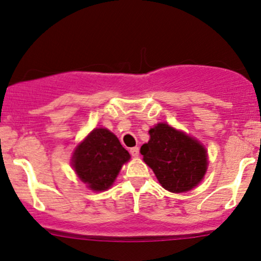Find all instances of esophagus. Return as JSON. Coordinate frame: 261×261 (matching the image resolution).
Segmentation results:
<instances>
[{
	"label": "esophagus",
	"mask_w": 261,
	"mask_h": 261,
	"mask_svg": "<svg viewBox=\"0 0 261 261\" xmlns=\"http://www.w3.org/2000/svg\"><path fill=\"white\" fill-rule=\"evenodd\" d=\"M130 153L131 155L135 156V158H137V156L140 155V148L139 147H133V148H130Z\"/></svg>",
	"instance_id": "obj_1"
}]
</instances>
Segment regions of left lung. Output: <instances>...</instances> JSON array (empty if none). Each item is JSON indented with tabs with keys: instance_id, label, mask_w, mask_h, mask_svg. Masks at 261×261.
Masks as SVG:
<instances>
[{
	"instance_id": "obj_1",
	"label": "left lung",
	"mask_w": 261,
	"mask_h": 261,
	"mask_svg": "<svg viewBox=\"0 0 261 261\" xmlns=\"http://www.w3.org/2000/svg\"><path fill=\"white\" fill-rule=\"evenodd\" d=\"M149 136L140 152L165 190L187 192L203 180L208 155L199 141L164 122L150 128Z\"/></svg>"
}]
</instances>
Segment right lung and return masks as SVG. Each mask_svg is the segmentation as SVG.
<instances>
[{"instance_id": "add662e5", "label": "right lung", "mask_w": 261, "mask_h": 261, "mask_svg": "<svg viewBox=\"0 0 261 261\" xmlns=\"http://www.w3.org/2000/svg\"><path fill=\"white\" fill-rule=\"evenodd\" d=\"M130 154L114 134L105 127L95 128L73 153V168L90 190L107 191L117 178Z\"/></svg>"}]
</instances>
